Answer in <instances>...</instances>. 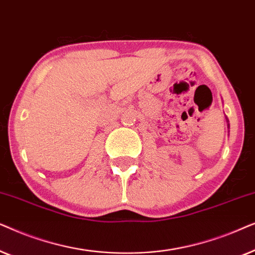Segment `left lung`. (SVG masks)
<instances>
[{"label":"left lung","mask_w":255,"mask_h":255,"mask_svg":"<svg viewBox=\"0 0 255 255\" xmlns=\"http://www.w3.org/2000/svg\"><path fill=\"white\" fill-rule=\"evenodd\" d=\"M228 122H229V121H228Z\"/></svg>","instance_id":"obj_1"}]
</instances>
